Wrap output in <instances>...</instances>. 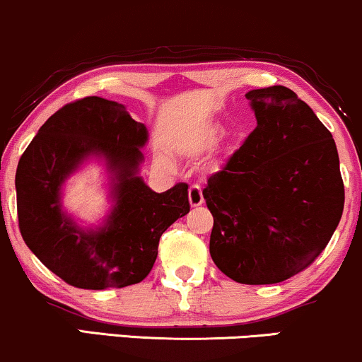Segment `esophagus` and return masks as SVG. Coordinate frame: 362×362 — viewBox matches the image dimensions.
<instances>
[{"label":"esophagus","instance_id":"1","mask_svg":"<svg viewBox=\"0 0 362 362\" xmlns=\"http://www.w3.org/2000/svg\"><path fill=\"white\" fill-rule=\"evenodd\" d=\"M189 202L192 207H199V205L204 204V195L200 185H192L189 189Z\"/></svg>","mask_w":362,"mask_h":362}]
</instances>
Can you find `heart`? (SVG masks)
<instances>
[{"label":"heart","instance_id":"heart-1","mask_svg":"<svg viewBox=\"0 0 362 362\" xmlns=\"http://www.w3.org/2000/svg\"><path fill=\"white\" fill-rule=\"evenodd\" d=\"M218 134H221L218 130H210V134L205 136V145H212L214 141L218 139Z\"/></svg>","mask_w":362,"mask_h":362}]
</instances>
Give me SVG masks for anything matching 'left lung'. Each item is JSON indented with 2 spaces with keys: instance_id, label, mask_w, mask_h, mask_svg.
<instances>
[{
  "instance_id": "left-lung-1",
  "label": "left lung",
  "mask_w": 362,
  "mask_h": 362,
  "mask_svg": "<svg viewBox=\"0 0 362 362\" xmlns=\"http://www.w3.org/2000/svg\"><path fill=\"white\" fill-rule=\"evenodd\" d=\"M257 127L204 199L214 217L210 255L240 284H277L326 249L344 209L339 155L313 108L282 85L250 90Z\"/></svg>"
}]
</instances>
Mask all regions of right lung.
I'll return each instance as SVG.
<instances>
[{"label":"right lung","instance_id":"add662e5","mask_svg":"<svg viewBox=\"0 0 362 362\" xmlns=\"http://www.w3.org/2000/svg\"><path fill=\"white\" fill-rule=\"evenodd\" d=\"M147 140V127L125 105L86 97L49 117L21 155L15 180L21 237L70 286L102 291L141 282L160 237L189 214V185L157 194L139 175ZM90 156L104 158L114 207L102 226L81 229L62 212L61 189Z\"/></svg>","mask_w":362,"mask_h":362}]
</instances>
